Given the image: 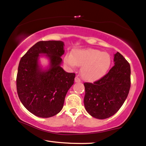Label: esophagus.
<instances>
[{"instance_id":"obj_1","label":"esophagus","mask_w":146,"mask_h":146,"mask_svg":"<svg viewBox=\"0 0 146 146\" xmlns=\"http://www.w3.org/2000/svg\"><path fill=\"white\" fill-rule=\"evenodd\" d=\"M75 82H80V79L79 78L78 76H76V78H75Z\"/></svg>"}]
</instances>
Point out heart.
<instances>
[{"mask_svg":"<svg viewBox=\"0 0 146 146\" xmlns=\"http://www.w3.org/2000/svg\"><path fill=\"white\" fill-rule=\"evenodd\" d=\"M64 63L71 70L82 66L80 74L87 82H95L106 75L111 64L108 53L98 49H76L64 56Z\"/></svg>","mask_w":146,"mask_h":146,"instance_id":"1","label":"heart"}]
</instances>
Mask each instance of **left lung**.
Instances as JSON below:
<instances>
[{"label":"left lung","instance_id":"left-lung-1","mask_svg":"<svg viewBox=\"0 0 146 146\" xmlns=\"http://www.w3.org/2000/svg\"><path fill=\"white\" fill-rule=\"evenodd\" d=\"M114 66L98 81L84 83V105L91 116L106 119L116 114L128 96L131 87V67L125 57L117 52Z\"/></svg>","mask_w":146,"mask_h":146}]
</instances>
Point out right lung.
Returning a JSON list of instances; mask_svg holds the SVG:
<instances>
[{"mask_svg": "<svg viewBox=\"0 0 146 146\" xmlns=\"http://www.w3.org/2000/svg\"><path fill=\"white\" fill-rule=\"evenodd\" d=\"M61 40L39 41L21 57L18 66L17 91L19 100L30 112L40 118H49L62 110L75 74L61 67L64 54ZM49 61L43 68L40 59Z\"/></svg>", "mask_w": 146, "mask_h": 146, "instance_id": "add662e5", "label": "right lung"}]
</instances>
